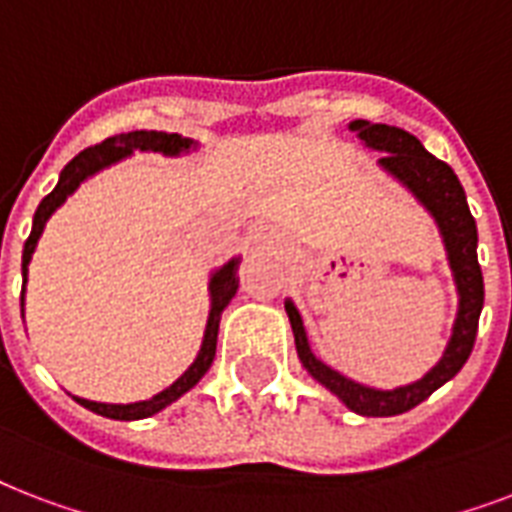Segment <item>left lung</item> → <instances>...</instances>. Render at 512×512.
<instances>
[{
  "label": "left lung",
  "mask_w": 512,
  "mask_h": 512,
  "mask_svg": "<svg viewBox=\"0 0 512 512\" xmlns=\"http://www.w3.org/2000/svg\"><path fill=\"white\" fill-rule=\"evenodd\" d=\"M351 131H357L360 139L373 150L386 152L378 163L384 166L392 177H397L408 190H411L421 204L427 206L446 244L448 263L454 271L456 292H459V314H456L454 333L446 346L443 360L429 370L427 376L416 384L400 386V389H370L351 378L341 376L338 370L327 368L325 362L314 357L308 349L306 330L300 319L298 308L290 300L284 303L287 317H290L292 335H295V349L303 362V368L317 378L319 384L327 386L333 395H338L360 416H397L424 403L435 389L451 381L462 370V365L470 357L478 335V317L483 308V273L478 265V228H475L473 214L467 206L464 187L459 185L454 169L448 163L438 161L432 152L421 147V142L403 128L384 126V123H368V120H354Z\"/></svg>",
  "instance_id": "1"
}]
</instances>
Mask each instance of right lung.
Here are the masks:
<instances>
[{"instance_id":"right-lung-1","label":"right lung","mask_w":512,"mask_h":512,"mask_svg":"<svg viewBox=\"0 0 512 512\" xmlns=\"http://www.w3.org/2000/svg\"><path fill=\"white\" fill-rule=\"evenodd\" d=\"M190 139H182L179 134H166V131H131V134H117L104 139L101 144H93L88 150H83L80 155H74L72 161L66 163L61 177H58V185L53 187V193H48L42 198V204L37 206L34 212V222H31V236L23 244V290H26V271H29V260L37 249V241L45 230V222L58 206L64 204L66 195H72L83 179H88L91 174L101 171L104 166H112L120 158H126L134 150H152V152H163V155H177L182 150H190ZM236 271H239V260H230L228 265H222L220 271L214 273L212 282H209V292H212V311H209V322H206V333L204 343H201V351L190 368L182 373V376L169 386L163 389L152 400H142V403H131V405H107V403H91V400H83V397H74L77 403L88 408V411L99 413V416H107V419L117 421H134V419H147L152 413L163 411L166 405H171L174 400L190 392L206 370L212 368L214 351H217V330H220V317L225 306L230 303V298L236 295L239 290V279H236ZM23 290H21V306H23Z\"/></svg>"}]
</instances>
